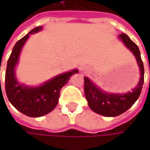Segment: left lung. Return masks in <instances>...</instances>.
I'll return each mask as SVG.
<instances>
[{
  "label": "left lung",
  "mask_w": 150,
  "mask_h": 150,
  "mask_svg": "<svg viewBox=\"0 0 150 150\" xmlns=\"http://www.w3.org/2000/svg\"><path fill=\"white\" fill-rule=\"evenodd\" d=\"M118 37L135 57L140 71L137 85L128 93H108L101 89L88 77H84V93L89 108L94 112L107 117L120 115L131 108L140 96L144 81V67L138 46L125 34H121Z\"/></svg>",
  "instance_id": "left-lung-1"
}]
</instances>
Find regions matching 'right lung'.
<instances>
[{
	"label": "right lung",
	"mask_w": 150,
	"mask_h": 150,
	"mask_svg": "<svg viewBox=\"0 0 150 150\" xmlns=\"http://www.w3.org/2000/svg\"><path fill=\"white\" fill-rule=\"evenodd\" d=\"M42 29V26L36 27L15 43L8 61L5 75V88L8 101L17 110L29 117H40L51 112L58 104L62 88L68 83L72 75L78 73V69H73L55 75L39 86H28L18 81L15 67L22 47L29 38V35Z\"/></svg>",
	"instance_id": "right-lung-1"
}]
</instances>
